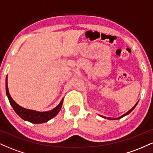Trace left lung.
<instances>
[{"label": "left lung", "mask_w": 153, "mask_h": 153, "mask_svg": "<svg viewBox=\"0 0 153 153\" xmlns=\"http://www.w3.org/2000/svg\"><path fill=\"white\" fill-rule=\"evenodd\" d=\"M137 103H138V102H137ZM137 103H136V104H135V105H134V106H133V107H132V108H131L130 110H129V111H128L127 112V113H126V114H123V115H122V116H121V117H118V118H107V119H111V120H117V119H119L122 118V117H125V116H127V115H128V114H129V113H131V111H133V110H134V108H135V107H136V106H137ZM101 117H103V118H104V119H106V117H103V116H101Z\"/></svg>", "instance_id": "obj_1"}]
</instances>
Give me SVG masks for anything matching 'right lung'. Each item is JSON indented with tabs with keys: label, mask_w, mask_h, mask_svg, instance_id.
<instances>
[{
	"label": "right lung",
	"mask_w": 153,
	"mask_h": 153,
	"mask_svg": "<svg viewBox=\"0 0 153 153\" xmlns=\"http://www.w3.org/2000/svg\"><path fill=\"white\" fill-rule=\"evenodd\" d=\"M6 91L8 99L9 100V102L10 105H11V106L13 107V110L16 111V113L21 118L24 119V120L27 121V122H29L31 123H34V124H42V123L48 122L49 120L54 118L59 113L61 108H62L63 99H62L60 103L55 108L50 111H37L35 110L27 109V108H25L24 107L19 106V104H17L13 101V99H12L11 96L9 94V91H8V82H7V77L6 79Z\"/></svg>",
	"instance_id": "1"
}]
</instances>
